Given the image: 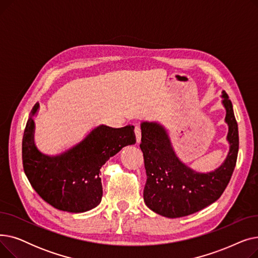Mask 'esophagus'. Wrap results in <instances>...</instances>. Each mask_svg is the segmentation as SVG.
<instances>
[{
    "instance_id": "obj_1",
    "label": "esophagus",
    "mask_w": 258,
    "mask_h": 258,
    "mask_svg": "<svg viewBox=\"0 0 258 258\" xmlns=\"http://www.w3.org/2000/svg\"><path fill=\"white\" fill-rule=\"evenodd\" d=\"M135 135H136L137 142L140 143V141H141V128H140V126L137 125L136 127H135Z\"/></svg>"
}]
</instances>
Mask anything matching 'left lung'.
Listing matches in <instances>:
<instances>
[{"mask_svg":"<svg viewBox=\"0 0 258 258\" xmlns=\"http://www.w3.org/2000/svg\"><path fill=\"white\" fill-rule=\"evenodd\" d=\"M222 103L226 110L229 153L216 169L198 172L178 158L166 128L158 122H141V143L146 183V206L165 218L175 219L196 213L219 200L233 173L238 154V127L233 106L225 91Z\"/></svg>","mask_w":258,"mask_h":258,"instance_id":"left-lung-1","label":"left lung"}]
</instances>
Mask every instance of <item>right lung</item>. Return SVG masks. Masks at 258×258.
Returning a JSON list of instances; mask_svg holds the SVG:
<instances>
[{"label": "right lung", "instance_id": "right-lung-1", "mask_svg": "<svg viewBox=\"0 0 258 258\" xmlns=\"http://www.w3.org/2000/svg\"><path fill=\"white\" fill-rule=\"evenodd\" d=\"M36 102L24 132L22 158L25 174L38 196L58 210L72 213L89 211L102 198L100 168L122 147L136 143L133 125L114 128L101 124L66 152L48 156L34 143Z\"/></svg>", "mask_w": 258, "mask_h": 258}]
</instances>
